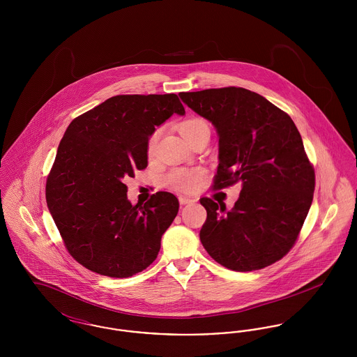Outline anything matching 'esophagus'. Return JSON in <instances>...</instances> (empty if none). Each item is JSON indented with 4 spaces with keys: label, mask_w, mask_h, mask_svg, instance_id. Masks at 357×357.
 <instances>
[{
    "label": "esophagus",
    "mask_w": 357,
    "mask_h": 357,
    "mask_svg": "<svg viewBox=\"0 0 357 357\" xmlns=\"http://www.w3.org/2000/svg\"><path fill=\"white\" fill-rule=\"evenodd\" d=\"M194 202H195V199H192V198H188V197H179V204H194Z\"/></svg>",
    "instance_id": "34e87169"
}]
</instances>
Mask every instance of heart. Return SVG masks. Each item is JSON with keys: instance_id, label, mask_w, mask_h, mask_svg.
Masks as SVG:
<instances>
[{"instance_id": "heart-1", "label": "heart", "mask_w": 357, "mask_h": 357, "mask_svg": "<svg viewBox=\"0 0 357 357\" xmlns=\"http://www.w3.org/2000/svg\"><path fill=\"white\" fill-rule=\"evenodd\" d=\"M204 128H208V127L206 121L199 118H191L179 124V131L188 143L194 136L201 132ZM159 136H160V130H155L147 140V153L150 158H153L155 155ZM202 176H204V172L198 169H174L166 175L165 185L170 187L171 190L179 191V192H192L198 186Z\"/></svg>"}]
</instances>
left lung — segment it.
I'll return each mask as SVG.
<instances>
[{
	"mask_svg": "<svg viewBox=\"0 0 357 357\" xmlns=\"http://www.w3.org/2000/svg\"><path fill=\"white\" fill-rule=\"evenodd\" d=\"M179 96L220 136L213 188L242 187L230 211L220 201L201 198L206 252L236 272L272 265L296 243L313 201L314 170L296 124L264 96L239 86Z\"/></svg>",
	"mask_w": 357,
	"mask_h": 357,
	"instance_id": "1",
	"label": "left lung"
}]
</instances>
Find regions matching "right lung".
Instances as JSON below:
<instances>
[{"instance_id": "1", "label": "right lung", "mask_w": 357, "mask_h": 357, "mask_svg": "<svg viewBox=\"0 0 357 357\" xmlns=\"http://www.w3.org/2000/svg\"><path fill=\"white\" fill-rule=\"evenodd\" d=\"M172 114L185 115L175 93L118 95L70 121L45 197L69 255L86 269L126 278L155 261L178 198L158 191L131 204L123 179L147 167V140Z\"/></svg>"}]
</instances>
